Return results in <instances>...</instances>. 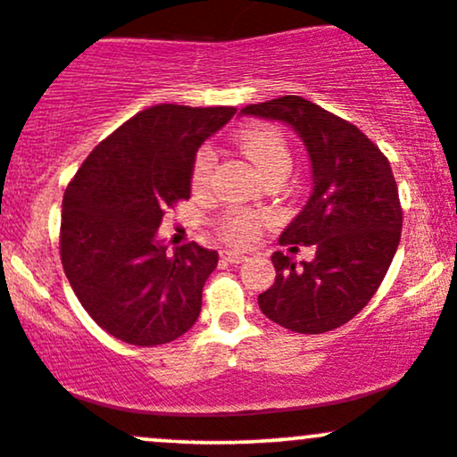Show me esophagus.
Segmentation results:
<instances>
[{
  "label": "esophagus",
  "instance_id": "34e87169",
  "mask_svg": "<svg viewBox=\"0 0 457 457\" xmlns=\"http://www.w3.org/2000/svg\"><path fill=\"white\" fill-rule=\"evenodd\" d=\"M222 259L228 263H242L246 259V254L237 253V250H222Z\"/></svg>",
  "mask_w": 457,
  "mask_h": 457
}]
</instances>
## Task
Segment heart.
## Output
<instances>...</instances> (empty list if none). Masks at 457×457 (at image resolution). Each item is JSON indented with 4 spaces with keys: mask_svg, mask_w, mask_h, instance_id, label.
<instances>
[{
    "mask_svg": "<svg viewBox=\"0 0 457 457\" xmlns=\"http://www.w3.org/2000/svg\"><path fill=\"white\" fill-rule=\"evenodd\" d=\"M237 144L253 159V163L262 170L263 176L274 171H289L292 168V152L281 130L274 126H250L237 135ZM215 168L213 145H200L191 163V187L203 191L209 187ZM262 220L248 209H230L220 220L218 230L230 244H250L257 237Z\"/></svg>",
    "mask_w": 457,
    "mask_h": 457,
    "instance_id": "obj_1",
    "label": "heart"
}]
</instances>
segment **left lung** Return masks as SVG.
<instances>
[{
  "label": "left lung",
  "mask_w": 457,
  "mask_h": 457,
  "mask_svg": "<svg viewBox=\"0 0 457 457\" xmlns=\"http://www.w3.org/2000/svg\"><path fill=\"white\" fill-rule=\"evenodd\" d=\"M242 112L292 126L313 171L312 198L278 242L313 246L316 257L296 268L292 257L274 253L277 278L259 294V307L289 331H333L375 296L399 246L403 209L390 161L357 126L301 96Z\"/></svg>",
  "instance_id": "8db88e82"
}]
</instances>
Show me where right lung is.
<instances>
[{
	"label": "right lung",
	"mask_w": 457,
	"mask_h": 457,
	"mask_svg": "<svg viewBox=\"0 0 457 457\" xmlns=\"http://www.w3.org/2000/svg\"><path fill=\"white\" fill-rule=\"evenodd\" d=\"M235 106L156 104L111 132L65 189L61 262L78 301L106 333L135 346L168 345L189 331L215 250L156 239L165 211L189 198L200 144Z\"/></svg>",
	"instance_id": "1"
}]
</instances>
